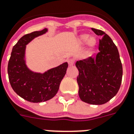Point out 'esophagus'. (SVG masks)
Here are the masks:
<instances>
[{"instance_id":"obj_1","label":"esophagus","mask_w":134,"mask_h":134,"mask_svg":"<svg viewBox=\"0 0 134 134\" xmlns=\"http://www.w3.org/2000/svg\"><path fill=\"white\" fill-rule=\"evenodd\" d=\"M68 65H69V67L71 66H73L74 65V61L72 59H70V60H68Z\"/></svg>"}]
</instances>
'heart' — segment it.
I'll use <instances>...</instances> for the list:
<instances>
[{
	"label": "heart",
	"instance_id": "b5f03b06",
	"mask_svg": "<svg viewBox=\"0 0 134 134\" xmlns=\"http://www.w3.org/2000/svg\"><path fill=\"white\" fill-rule=\"evenodd\" d=\"M78 43L80 46H84L87 44L89 50H92L96 47L97 44V40L94 37H90V36L86 34H83L79 36Z\"/></svg>",
	"mask_w": 134,
	"mask_h": 134
}]
</instances>
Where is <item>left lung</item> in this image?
Segmentation results:
<instances>
[{
  "label": "left lung",
  "mask_w": 134,
  "mask_h": 134,
  "mask_svg": "<svg viewBox=\"0 0 134 134\" xmlns=\"http://www.w3.org/2000/svg\"><path fill=\"white\" fill-rule=\"evenodd\" d=\"M100 40L99 53L96 58L77 61L76 67L79 96L91 105H103L111 100L119 91L122 79V65L118 49L104 31L92 28Z\"/></svg>",
  "instance_id": "left-lung-1"
}]
</instances>
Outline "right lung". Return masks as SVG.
Returning a JSON list of instances; mask_svg holds the SVG:
<instances>
[{
  "instance_id": "obj_1",
  "label": "right lung",
  "mask_w": 134,
  "mask_h": 134,
  "mask_svg": "<svg viewBox=\"0 0 134 134\" xmlns=\"http://www.w3.org/2000/svg\"><path fill=\"white\" fill-rule=\"evenodd\" d=\"M48 31V29L46 28L23 36L13 48L8 62L10 85L18 96L31 103H41L53 98L58 93L68 67V63L65 62L41 73L31 70L26 65V45Z\"/></svg>"
}]
</instances>
